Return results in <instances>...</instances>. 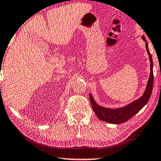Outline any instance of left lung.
Returning <instances> with one entry per match:
<instances>
[{"label":"left lung","mask_w":161,"mask_h":161,"mask_svg":"<svg viewBox=\"0 0 161 161\" xmlns=\"http://www.w3.org/2000/svg\"><path fill=\"white\" fill-rule=\"evenodd\" d=\"M142 39L146 42V49L147 53L149 55V61H150V75L147 82V85L146 86L144 93L140 98L137 99L133 102L129 103L128 105H125L124 107L119 108H107L100 106L97 105L94 101L93 97L91 94H89L90 102L92 103V108L94 113L99 118V119L104 121L105 122L111 123V124H121L124 123L129 120L130 119L133 117L134 115H136L145 105L148 102L150 96L152 94V91L153 88V58L149 52L148 44L147 42V40L145 39L144 36H142Z\"/></svg>","instance_id":"1"}]
</instances>
